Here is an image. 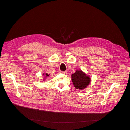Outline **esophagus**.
<instances>
[{
	"label": "esophagus",
	"instance_id": "esophagus-1",
	"mask_svg": "<svg viewBox=\"0 0 130 130\" xmlns=\"http://www.w3.org/2000/svg\"><path fill=\"white\" fill-rule=\"evenodd\" d=\"M60 73L61 74H67V72L66 71H62V72H61Z\"/></svg>",
	"mask_w": 130,
	"mask_h": 130
}]
</instances>
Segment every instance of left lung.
<instances>
[{
  "mask_svg": "<svg viewBox=\"0 0 130 130\" xmlns=\"http://www.w3.org/2000/svg\"><path fill=\"white\" fill-rule=\"evenodd\" d=\"M72 80L75 88L82 90L89 85L91 78L82 71H76L72 75Z\"/></svg>",
  "mask_w": 130,
  "mask_h": 130,
  "instance_id": "obj_1",
  "label": "left lung"
}]
</instances>
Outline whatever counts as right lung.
Instances as JSON below:
<instances>
[{
  "instance_id": "right-lung-1",
  "label": "right lung",
  "mask_w": 130,
  "mask_h": 130,
  "mask_svg": "<svg viewBox=\"0 0 130 130\" xmlns=\"http://www.w3.org/2000/svg\"><path fill=\"white\" fill-rule=\"evenodd\" d=\"M48 76H49V75L46 73V74H45V77H48Z\"/></svg>"
}]
</instances>
